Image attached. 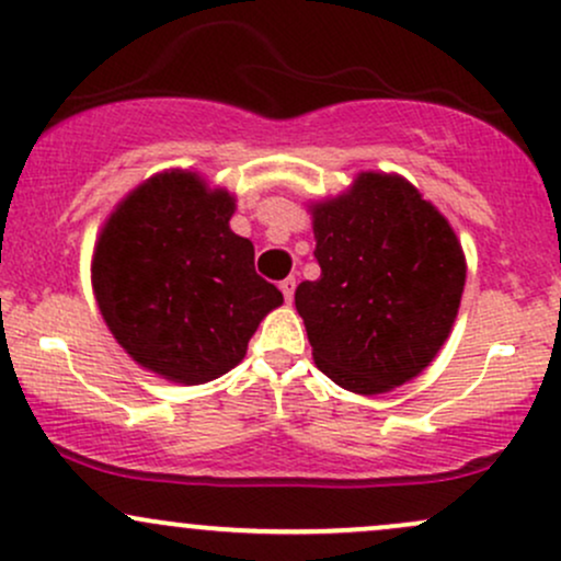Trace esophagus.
<instances>
[{"mask_svg":"<svg viewBox=\"0 0 561 561\" xmlns=\"http://www.w3.org/2000/svg\"><path fill=\"white\" fill-rule=\"evenodd\" d=\"M295 285H298V282H295V276H287V279H282V282H279V289H282V295H285V300H287V302H293Z\"/></svg>","mask_w":561,"mask_h":561,"instance_id":"obj_1","label":"esophagus"}]
</instances>
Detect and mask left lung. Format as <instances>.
<instances>
[{"label":"left lung","instance_id":"left-lung-1","mask_svg":"<svg viewBox=\"0 0 561 561\" xmlns=\"http://www.w3.org/2000/svg\"><path fill=\"white\" fill-rule=\"evenodd\" d=\"M311 214L321 276L300 282L295 308L313 362L358 396L409 382L459 313L467 263L454 229L416 186L375 171Z\"/></svg>","mask_w":561,"mask_h":561}]
</instances>
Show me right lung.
Returning a JSON list of instances; mask_svg holds the SVG:
<instances>
[{"label": "right lung", "instance_id": "add662e5", "mask_svg": "<svg viewBox=\"0 0 561 561\" xmlns=\"http://www.w3.org/2000/svg\"><path fill=\"white\" fill-rule=\"evenodd\" d=\"M234 197L197 173H156L96 240L92 287L107 330L145 369L182 385L227 375L282 293L255 274L253 242L229 229Z\"/></svg>", "mask_w": 561, "mask_h": 561}]
</instances>
